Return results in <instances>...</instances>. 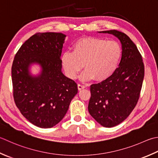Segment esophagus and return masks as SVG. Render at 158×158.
<instances>
[{
  "label": "esophagus",
  "instance_id": "1",
  "mask_svg": "<svg viewBox=\"0 0 158 158\" xmlns=\"http://www.w3.org/2000/svg\"><path fill=\"white\" fill-rule=\"evenodd\" d=\"M77 86H78V89H79V90H81L82 89L85 88V85H81V84H80V83H79L78 85H77Z\"/></svg>",
  "mask_w": 158,
  "mask_h": 158
}]
</instances>
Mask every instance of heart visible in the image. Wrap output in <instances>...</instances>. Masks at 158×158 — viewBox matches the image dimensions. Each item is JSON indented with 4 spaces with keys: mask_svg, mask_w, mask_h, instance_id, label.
Segmentation results:
<instances>
[{
    "mask_svg": "<svg viewBox=\"0 0 158 158\" xmlns=\"http://www.w3.org/2000/svg\"><path fill=\"white\" fill-rule=\"evenodd\" d=\"M121 57V46L115 40L87 37L77 40L73 45V51H64L61 62L70 79H76L84 66L86 69L81 75L82 81L96 78L101 81L115 73Z\"/></svg>",
    "mask_w": 158,
    "mask_h": 158,
    "instance_id": "b5f03b06",
    "label": "heart"
}]
</instances>
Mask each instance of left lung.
<instances>
[{
  "label": "left lung",
  "mask_w": 158,
  "mask_h": 158,
  "mask_svg": "<svg viewBox=\"0 0 158 158\" xmlns=\"http://www.w3.org/2000/svg\"><path fill=\"white\" fill-rule=\"evenodd\" d=\"M115 36L121 44L118 68L110 78L90 86L88 111L105 127H112L125 120L136 106L144 76L143 58L132 40L116 30L103 31Z\"/></svg>",
  "instance_id": "obj_1"
}]
</instances>
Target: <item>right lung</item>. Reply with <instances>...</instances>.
Listing matches in <instances>:
<instances>
[{
	"label": "right lung",
	"instance_id": "1",
	"mask_svg": "<svg viewBox=\"0 0 158 158\" xmlns=\"http://www.w3.org/2000/svg\"><path fill=\"white\" fill-rule=\"evenodd\" d=\"M66 37L61 33L35 34L21 46L12 64L15 105L30 123L41 128L58 124L78 92L75 81L61 71ZM34 64L40 69L36 75L31 73Z\"/></svg>",
	"mask_w": 158,
	"mask_h": 158
}]
</instances>
